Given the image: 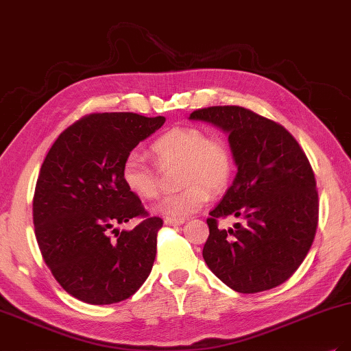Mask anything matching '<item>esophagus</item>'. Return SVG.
<instances>
[{"label": "esophagus", "instance_id": "34e87169", "mask_svg": "<svg viewBox=\"0 0 351 351\" xmlns=\"http://www.w3.org/2000/svg\"><path fill=\"white\" fill-rule=\"evenodd\" d=\"M165 226H182L183 224V219H173V218H165L164 219Z\"/></svg>", "mask_w": 351, "mask_h": 351}]
</instances>
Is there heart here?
<instances>
[{
	"instance_id": "1",
	"label": "heart",
	"mask_w": 351,
	"mask_h": 351,
	"mask_svg": "<svg viewBox=\"0 0 351 351\" xmlns=\"http://www.w3.org/2000/svg\"><path fill=\"white\" fill-rule=\"evenodd\" d=\"M152 152L162 169L180 168L182 192L165 196L154 210L173 219L196 214L209 200V191L219 192L228 183L232 156L228 145L218 136H208L199 127H174L152 143ZM123 183L130 193L143 200L158 196L156 169L139 152H130L121 165Z\"/></svg>"
}]
</instances>
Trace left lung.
<instances>
[{
  "instance_id": "8db88e82",
  "label": "left lung",
  "mask_w": 351,
  "mask_h": 351,
  "mask_svg": "<svg viewBox=\"0 0 351 351\" xmlns=\"http://www.w3.org/2000/svg\"><path fill=\"white\" fill-rule=\"evenodd\" d=\"M228 134L237 174L209 212L204 246L208 268L239 293H259L282 284L300 267L317 227L313 169L284 127L236 105L196 110L189 117ZM243 219L221 230L216 219Z\"/></svg>"
}]
</instances>
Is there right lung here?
<instances>
[{"mask_svg":"<svg viewBox=\"0 0 351 351\" xmlns=\"http://www.w3.org/2000/svg\"><path fill=\"white\" fill-rule=\"evenodd\" d=\"M164 123L133 112L86 115L58 136L40 167L34 224L42 258L84 303L129 299L152 271L162 219L147 218L123 183L121 165ZM134 216L147 218L132 232L116 228Z\"/></svg>","mask_w":351,"mask_h":351,"instance_id":"obj_1","label":"right lung"}]
</instances>
